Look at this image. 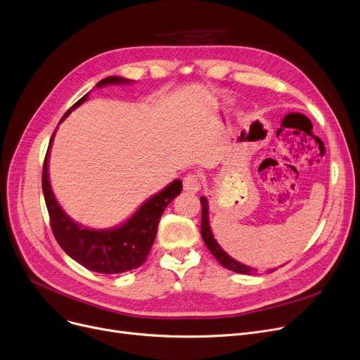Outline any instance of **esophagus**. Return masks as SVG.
Instances as JSON below:
<instances>
[{
  "mask_svg": "<svg viewBox=\"0 0 360 360\" xmlns=\"http://www.w3.org/2000/svg\"><path fill=\"white\" fill-rule=\"evenodd\" d=\"M184 190L188 193H197L200 190V178L195 174H188L184 176Z\"/></svg>",
  "mask_w": 360,
  "mask_h": 360,
  "instance_id": "1",
  "label": "esophagus"
}]
</instances>
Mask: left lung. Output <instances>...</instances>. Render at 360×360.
I'll use <instances>...</instances> for the list:
<instances>
[{"label": "left lung", "mask_w": 360, "mask_h": 360, "mask_svg": "<svg viewBox=\"0 0 360 360\" xmlns=\"http://www.w3.org/2000/svg\"><path fill=\"white\" fill-rule=\"evenodd\" d=\"M201 237L205 244L207 245V248L210 250V253L214 256V259L222 264L224 268L233 271L237 274H247V275H252L256 274L257 269L255 268H250L247 264H243L240 262H237L236 259H232L231 256H228L224 248L217 244V241L214 240L213 233H212V228L209 224V205H207V198L206 197H201Z\"/></svg>", "instance_id": "8db88e82"}]
</instances>
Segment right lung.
I'll return each instance as SVG.
<instances>
[{
  "label": "right lung",
  "instance_id": "obj_1",
  "mask_svg": "<svg viewBox=\"0 0 360 360\" xmlns=\"http://www.w3.org/2000/svg\"><path fill=\"white\" fill-rule=\"evenodd\" d=\"M129 82L132 81L120 76H108L100 81L97 86L101 88L112 84ZM88 94L69 108L63 119H66L76 107L86 101ZM53 138L54 134L50 139L42 167V193L50 214V225L60 247L65 250L68 256L81 263L82 266L98 274L113 275L141 266L147 260L165 209L182 191V181L175 179L165 190L148 198L120 226L112 229H89L72 221L53 194L49 178V159Z\"/></svg>",
  "mask_w": 360,
  "mask_h": 360
}]
</instances>
